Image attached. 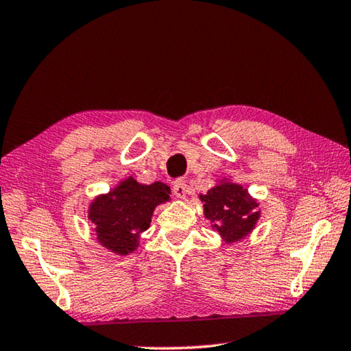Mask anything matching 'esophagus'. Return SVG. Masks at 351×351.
Here are the masks:
<instances>
[{"label": "esophagus", "mask_w": 351, "mask_h": 351, "mask_svg": "<svg viewBox=\"0 0 351 351\" xmlns=\"http://www.w3.org/2000/svg\"><path fill=\"white\" fill-rule=\"evenodd\" d=\"M186 192H188V186H186L184 182H177L174 186H173V194L177 197V198H186Z\"/></svg>", "instance_id": "esophagus-1"}]
</instances>
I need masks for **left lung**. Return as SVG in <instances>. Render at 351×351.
<instances>
[{
	"instance_id": "8db88e82",
	"label": "left lung",
	"mask_w": 351,
	"mask_h": 351,
	"mask_svg": "<svg viewBox=\"0 0 351 351\" xmlns=\"http://www.w3.org/2000/svg\"><path fill=\"white\" fill-rule=\"evenodd\" d=\"M203 202L204 217L212 223V228L219 233L227 244L244 239L254 230L261 218L259 203L242 184L223 178L207 191L199 194Z\"/></svg>"
}]
</instances>
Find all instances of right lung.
<instances>
[{"label": "right lung", "instance_id": "obj_1", "mask_svg": "<svg viewBox=\"0 0 351 351\" xmlns=\"http://www.w3.org/2000/svg\"><path fill=\"white\" fill-rule=\"evenodd\" d=\"M169 194L165 183L144 184L127 177L110 192L92 199L88 218L95 226L98 244L119 256L133 253L139 247L141 233L152 223L154 209L169 202Z\"/></svg>", "mask_w": 351, "mask_h": 351}]
</instances>
